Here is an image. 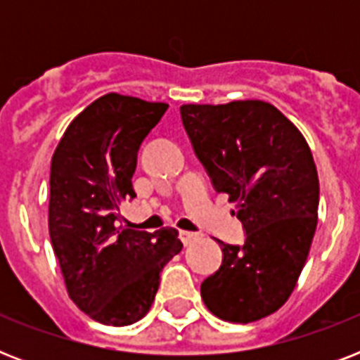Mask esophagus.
I'll list each match as a JSON object with an SVG mask.
<instances>
[{"label": "esophagus", "mask_w": 360, "mask_h": 360, "mask_svg": "<svg viewBox=\"0 0 360 360\" xmlns=\"http://www.w3.org/2000/svg\"><path fill=\"white\" fill-rule=\"evenodd\" d=\"M179 237H181V240H183V245L188 246V245H192V243H194V240H196L200 236H198V233H192V231H181Z\"/></svg>", "instance_id": "1"}]
</instances>
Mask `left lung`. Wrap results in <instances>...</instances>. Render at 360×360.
Wrapping results in <instances>:
<instances>
[{
    "label": "left lung",
    "instance_id": "left-lung-1",
    "mask_svg": "<svg viewBox=\"0 0 360 360\" xmlns=\"http://www.w3.org/2000/svg\"><path fill=\"white\" fill-rule=\"evenodd\" d=\"M181 120L217 192L236 203L243 246H222V265L202 282L209 312L252 323L290 299L318 226L319 179L304 136L263 101L183 104Z\"/></svg>",
    "mask_w": 360,
    "mask_h": 360
}]
</instances>
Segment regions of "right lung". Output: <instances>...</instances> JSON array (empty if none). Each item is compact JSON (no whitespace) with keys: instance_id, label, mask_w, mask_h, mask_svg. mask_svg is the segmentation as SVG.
<instances>
[{"instance_id":"1","label":"right lung","mask_w":360,"mask_h":360,"mask_svg":"<svg viewBox=\"0 0 360 360\" xmlns=\"http://www.w3.org/2000/svg\"><path fill=\"white\" fill-rule=\"evenodd\" d=\"M166 103L106 93L76 115L52 157L48 231L67 293L98 323L124 327L149 312L160 271L183 245L175 228L155 233L120 224L136 198L138 149Z\"/></svg>"}]
</instances>
